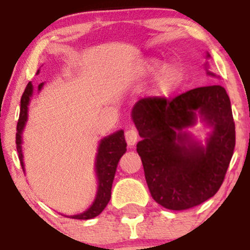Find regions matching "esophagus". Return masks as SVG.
Masks as SVG:
<instances>
[{
  "label": "esophagus",
  "mask_w": 250,
  "mask_h": 250,
  "mask_svg": "<svg viewBox=\"0 0 250 250\" xmlns=\"http://www.w3.org/2000/svg\"><path fill=\"white\" fill-rule=\"evenodd\" d=\"M125 141H127L128 145L132 147V146H134L135 144H137L138 139H139V135H138L137 130L133 129V128H130V129L125 130Z\"/></svg>",
  "instance_id": "obj_1"
}]
</instances>
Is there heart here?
<instances>
[{
  "label": "heart",
  "mask_w": 250,
  "mask_h": 250,
  "mask_svg": "<svg viewBox=\"0 0 250 250\" xmlns=\"http://www.w3.org/2000/svg\"><path fill=\"white\" fill-rule=\"evenodd\" d=\"M157 62H148L144 66V74H151L157 69ZM181 78H183V72H181L180 67L176 66L175 64L166 65L158 75L156 92L162 93V94L169 93L180 83Z\"/></svg>",
  "instance_id": "b5f03b06"
}]
</instances>
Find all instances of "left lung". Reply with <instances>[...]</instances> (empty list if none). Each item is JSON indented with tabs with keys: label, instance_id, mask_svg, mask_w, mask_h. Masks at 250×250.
<instances>
[{
	"label": "left lung",
	"instance_id": "obj_1",
	"mask_svg": "<svg viewBox=\"0 0 250 250\" xmlns=\"http://www.w3.org/2000/svg\"><path fill=\"white\" fill-rule=\"evenodd\" d=\"M197 110L214 128L206 148L183 132L194 124ZM132 117L141 138L137 151L156 202L172 210H185L218 192L236 145L225 88L198 87L172 99L144 98L135 104Z\"/></svg>",
	"mask_w": 250,
	"mask_h": 250
}]
</instances>
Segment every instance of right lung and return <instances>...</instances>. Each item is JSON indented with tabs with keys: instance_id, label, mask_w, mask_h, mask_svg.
I'll list each match as a JSON object with an SVG mask.
<instances>
[{
	"instance_id": "1",
	"label": "right lung",
	"mask_w": 250,
	"mask_h": 250,
	"mask_svg": "<svg viewBox=\"0 0 250 250\" xmlns=\"http://www.w3.org/2000/svg\"><path fill=\"white\" fill-rule=\"evenodd\" d=\"M42 85H43V83L39 84V90L41 89ZM32 89H34L32 83L29 82L25 88L24 94L21 95V100H20V113L17 125L18 133L16 135V144L18 156H19L22 169H24V163H22L21 152V132L25 122H26L27 105H29L30 97L32 95ZM125 147H127V143L125 140V132L123 130H118V132L113 133V134L102 140L99 146V152L97 156V162H95V170H97L98 181H99L97 198L88 210H85L82 214H78V215H72V219L87 220V219L95 218L104 210L111 198V188H112L118 161L122 157L123 153L127 151Z\"/></svg>"
}]
</instances>
